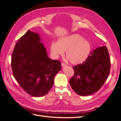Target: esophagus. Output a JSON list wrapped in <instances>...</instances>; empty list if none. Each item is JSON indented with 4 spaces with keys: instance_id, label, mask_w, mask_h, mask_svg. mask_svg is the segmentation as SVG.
<instances>
[{
    "instance_id": "obj_1",
    "label": "esophagus",
    "mask_w": 121,
    "mask_h": 121,
    "mask_svg": "<svg viewBox=\"0 0 121 121\" xmlns=\"http://www.w3.org/2000/svg\"><path fill=\"white\" fill-rule=\"evenodd\" d=\"M61 66H62V67H64L67 66V65H66V64H64V63H62V64H61Z\"/></svg>"
}]
</instances>
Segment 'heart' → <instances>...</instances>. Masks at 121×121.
I'll return each mask as SVG.
<instances>
[{"label":"heart","instance_id":"b5f03b06","mask_svg":"<svg viewBox=\"0 0 121 121\" xmlns=\"http://www.w3.org/2000/svg\"><path fill=\"white\" fill-rule=\"evenodd\" d=\"M91 48L90 43L78 34L62 37L57 43L52 42L50 46L51 53L55 58L63 55L66 51V57L73 65L85 62L89 56Z\"/></svg>","mask_w":121,"mask_h":121}]
</instances>
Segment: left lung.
<instances>
[{"mask_svg": "<svg viewBox=\"0 0 121 121\" xmlns=\"http://www.w3.org/2000/svg\"><path fill=\"white\" fill-rule=\"evenodd\" d=\"M74 74L69 82L73 91L86 96L98 91L104 84L110 69V61L105 46L97 48L87 60L73 67Z\"/></svg>", "mask_w": 121, "mask_h": 121, "instance_id": "obj_1", "label": "left lung"}]
</instances>
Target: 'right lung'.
Wrapping results in <instances>:
<instances>
[{
	"label": "right lung",
	"mask_w": 121,
	"mask_h": 121,
	"mask_svg": "<svg viewBox=\"0 0 121 121\" xmlns=\"http://www.w3.org/2000/svg\"><path fill=\"white\" fill-rule=\"evenodd\" d=\"M41 41L39 34L28 30L16 43L11 60L15 78L27 93L37 97L48 94L61 69V62L49 58Z\"/></svg>",
	"instance_id": "obj_1"
}]
</instances>
